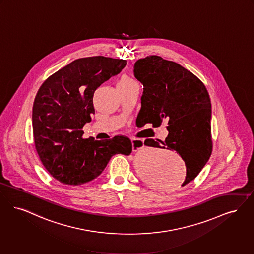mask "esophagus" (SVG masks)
Listing matches in <instances>:
<instances>
[{
	"label": "esophagus",
	"instance_id": "esophagus-1",
	"mask_svg": "<svg viewBox=\"0 0 254 254\" xmlns=\"http://www.w3.org/2000/svg\"><path fill=\"white\" fill-rule=\"evenodd\" d=\"M132 150L133 151H137L140 148H142L143 145V141L140 139H131Z\"/></svg>",
	"mask_w": 254,
	"mask_h": 254
}]
</instances>
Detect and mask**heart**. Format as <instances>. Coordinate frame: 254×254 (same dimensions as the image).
Instances as JSON below:
<instances>
[{
	"mask_svg": "<svg viewBox=\"0 0 254 254\" xmlns=\"http://www.w3.org/2000/svg\"><path fill=\"white\" fill-rule=\"evenodd\" d=\"M129 82H132L131 79L129 78V77H127V76H126V75H124L121 77V79L119 80V84H127V83H129Z\"/></svg>",
	"mask_w": 254,
	"mask_h": 254,
	"instance_id": "b5f03b06",
	"label": "heart"
}]
</instances>
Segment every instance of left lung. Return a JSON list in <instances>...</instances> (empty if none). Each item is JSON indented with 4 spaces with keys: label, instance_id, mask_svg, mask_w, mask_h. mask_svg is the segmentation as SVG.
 <instances>
[{
    "label": "left lung",
    "instance_id": "obj_1",
    "mask_svg": "<svg viewBox=\"0 0 254 254\" xmlns=\"http://www.w3.org/2000/svg\"><path fill=\"white\" fill-rule=\"evenodd\" d=\"M134 76L143 86L136 125L167 123L164 141L146 139L145 145L173 149L183 158L186 177L193 181L212 154V105L202 82L180 64L150 56L136 61Z\"/></svg>",
    "mask_w": 254,
    "mask_h": 254
}]
</instances>
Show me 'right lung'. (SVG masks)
Masks as SVG:
<instances>
[{"instance_id":"right-lung-1","label":"right lung","mask_w":254,"mask_h":254,"mask_svg":"<svg viewBox=\"0 0 254 254\" xmlns=\"http://www.w3.org/2000/svg\"><path fill=\"white\" fill-rule=\"evenodd\" d=\"M126 65L125 60L100 56L79 59L41 85L32 113L34 141L41 163L59 182L89 183L104 171L112 156L131 153V142L124 136L102 141L82 138V128L94 113V91Z\"/></svg>"}]
</instances>
